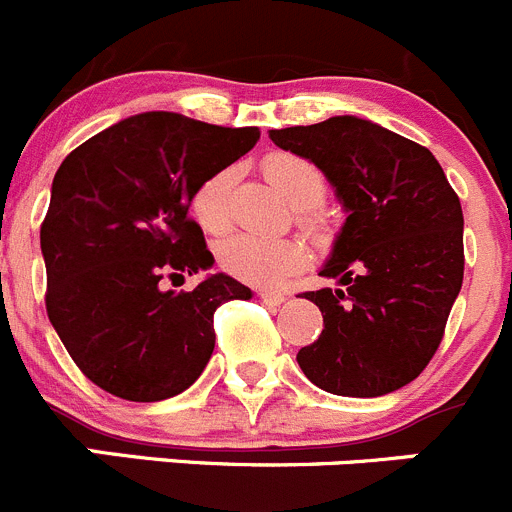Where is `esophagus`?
<instances>
[{
	"label": "esophagus",
	"instance_id": "34e87169",
	"mask_svg": "<svg viewBox=\"0 0 512 512\" xmlns=\"http://www.w3.org/2000/svg\"><path fill=\"white\" fill-rule=\"evenodd\" d=\"M259 299L269 306H279L286 301V294H281V291H259Z\"/></svg>",
	"mask_w": 512,
	"mask_h": 512
}]
</instances>
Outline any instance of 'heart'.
I'll return each instance as SVG.
<instances>
[{"label":"heart","mask_w":512,"mask_h":512,"mask_svg":"<svg viewBox=\"0 0 512 512\" xmlns=\"http://www.w3.org/2000/svg\"><path fill=\"white\" fill-rule=\"evenodd\" d=\"M266 178L286 196V201L299 208V223L311 233H321V221L314 213L324 203L329 183L326 175L311 160L294 153H271L264 160ZM233 170L223 168L208 175L191 198V211L198 226L208 233L226 231L231 213ZM218 264L226 274L236 276L253 286H279L306 264V251L296 238H269L253 233H236L216 248Z\"/></svg>","instance_id":"1"}]
</instances>
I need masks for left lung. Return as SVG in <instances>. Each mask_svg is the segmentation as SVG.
I'll return each instance as SVG.
<instances>
[{
    "mask_svg": "<svg viewBox=\"0 0 512 512\" xmlns=\"http://www.w3.org/2000/svg\"><path fill=\"white\" fill-rule=\"evenodd\" d=\"M269 138L311 160L349 213L319 271L342 289L304 294L324 332L296 354L301 372L342 397L405 387L435 357L465 271L462 206L445 170L415 140L354 115Z\"/></svg>",
    "mask_w": 512,
    "mask_h": 512,
    "instance_id": "1",
    "label": "left lung"
}]
</instances>
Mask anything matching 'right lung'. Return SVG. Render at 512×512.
I'll list each match as a JSON object with an SVG mask.
<instances>
[{"instance_id": "right-lung-1", "label": "right lung", "mask_w": 512, "mask_h": 512, "mask_svg": "<svg viewBox=\"0 0 512 512\" xmlns=\"http://www.w3.org/2000/svg\"><path fill=\"white\" fill-rule=\"evenodd\" d=\"M259 138V128L143 113L62 160L40 228L45 304L72 362L100 389L130 402L175 397L211 359L218 306L251 299L226 274L180 294L160 281L211 269L191 198Z\"/></svg>"}]
</instances>
